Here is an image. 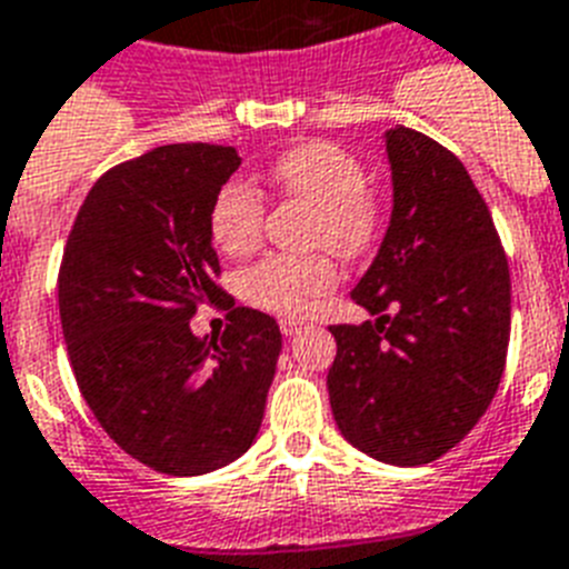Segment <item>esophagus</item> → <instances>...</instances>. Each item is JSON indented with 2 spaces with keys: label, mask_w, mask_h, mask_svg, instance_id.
<instances>
[{
  "label": "esophagus",
  "mask_w": 569,
  "mask_h": 569,
  "mask_svg": "<svg viewBox=\"0 0 569 569\" xmlns=\"http://www.w3.org/2000/svg\"><path fill=\"white\" fill-rule=\"evenodd\" d=\"M303 321H295V318H283V321H280V330H283V336H289V339H292V336H298L300 330H303Z\"/></svg>",
  "instance_id": "obj_1"
}]
</instances>
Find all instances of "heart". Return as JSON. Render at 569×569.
Here are the masks:
<instances>
[{
    "label": "heart",
    "mask_w": 569,
    "mask_h": 569,
    "mask_svg": "<svg viewBox=\"0 0 569 569\" xmlns=\"http://www.w3.org/2000/svg\"><path fill=\"white\" fill-rule=\"evenodd\" d=\"M266 180L280 196L312 204L309 244L330 248L345 260L368 253L380 237L382 207L368 183L365 163L332 140H309L271 160ZM266 198L244 180H228L210 204V237L230 257L251 253L262 239ZM339 280L330 253L286 257L271 253L253 262L239 280L248 303L277 316L303 318Z\"/></svg>",
    "instance_id": "b5f03b06"
}]
</instances>
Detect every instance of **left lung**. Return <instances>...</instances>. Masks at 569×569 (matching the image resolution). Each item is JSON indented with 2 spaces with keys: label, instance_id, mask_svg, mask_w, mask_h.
Returning a JSON list of instances; mask_svg holds the SVG:
<instances>
[{
  "label": "left lung",
  "instance_id": "1",
  "mask_svg": "<svg viewBox=\"0 0 569 569\" xmlns=\"http://www.w3.org/2000/svg\"><path fill=\"white\" fill-rule=\"evenodd\" d=\"M395 212L350 292L373 321L332 325L327 373L341 436L389 465H429L491 406L506 371L511 277L461 160L412 128L386 137Z\"/></svg>",
  "mask_w": 569,
  "mask_h": 569
}]
</instances>
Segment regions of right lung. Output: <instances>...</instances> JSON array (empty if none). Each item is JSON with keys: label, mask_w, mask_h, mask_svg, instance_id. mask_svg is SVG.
<instances>
[{"label": "right lung", "mask_w": 569, "mask_h": 569, "mask_svg": "<svg viewBox=\"0 0 569 569\" xmlns=\"http://www.w3.org/2000/svg\"><path fill=\"white\" fill-rule=\"evenodd\" d=\"M237 169V151L210 142L124 160L92 183L63 244L58 307L78 389L131 459L169 477L253 445L283 348L274 318L219 286L210 204ZM198 306L229 312L219 342L188 330Z\"/></svg>", "instance_id": "obj_1"}]
</instances>
